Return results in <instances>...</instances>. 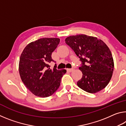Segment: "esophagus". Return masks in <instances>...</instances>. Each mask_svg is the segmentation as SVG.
Wrapping results in <instances>:
<instances>
[{
    "label": "esophagus",
    "mask_w": 126,
    "mask_h": 126,
    "mask_svg": "<svg viewBox=\"0 0 126 126\" xmlns=\"http://www.w3.org/2000/svg\"><path fill=\"white\" fill-rule=\"evenodd\" d=\"M67 71L69 72H72V71H73L74 69H67Z\"/></svg>",
    "instance_id": "34e87169"
}]
</instances>
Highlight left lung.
<instances>
[{"label":"left lung","instance_id":"1","mask_svg":"<svg viewBox=\"0 0 126 126\" xmlns=\"http://www.w3.org/2000/svg\"><path fill=\"white\" fill-rule=\"evenodd\" d=\"M65 41L82 62L79 69L83 76L77 86L90 93H97L105 88L114 69L111 52L105 43L85 34L69 36Z\"/></svg>","mask_w":126,"mask_h":126}]
</instances>
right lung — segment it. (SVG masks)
I'll list each match as a JSON object with an SVG mask.
<instances>
[{
  "label": "right lung",
  "mask_w": 126,
  "mask_h": 126,
  "mask_svg": "<svg viewBox=\"0 0 126 126\" xmlns=\"http://www.w3.org/2000/svg\"><path fill=\"white\" fill-rule=\"evenodd\" d=\"M60 42L57 38H44L30 43L20 55L19 72L23 83L36 96L52 95L60 86L61 78L67 71L50 69L54 62L52 53Z\"/></svg>",
  "instance_id": "right-lung-1"
}]
</instances>
